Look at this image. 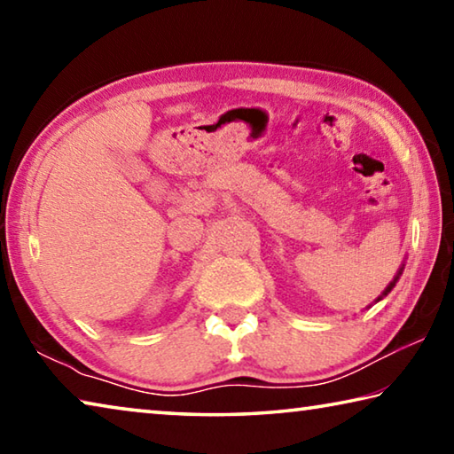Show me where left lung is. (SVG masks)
Listing matches in <instances>:
<instances>
[{
  "label": "left lung",
  "instance_id": "8db88e82",
  "mask_svg": "<svg viewBox=\"0 0 454 454\" xmlns=\"http://www.w3.org/2000/svg\"><path fill=\"white\" fill-rule=\"evenodd\" d=\"M401 274H403V268H401V270H398V274H396V276H395V280H393V282H390V284H388V286H387V288H384V292H382V296H387V294H388V292H390V290H393V288H395V284H396V282H398V278H401ZM382 296H379V301H382Z\"/></svg>",
  "mask_w": 454,
  "mask_h": 454
}]
</instances>
